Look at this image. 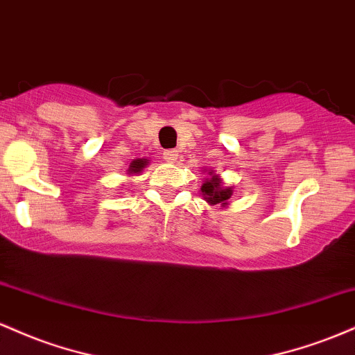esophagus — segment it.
<instances>
[{
    "label": "esophagus",
    "instance_id": "obj_1",
    "mask_svg": "<svg viewBox=\"0 0 355 355\" xmlns=\"http://www.w3.org/2000/svg\"><path fill=\"white\" fill-rule=\"evenodd\" d=\"M162 157H164V161H167V162H176L179 159V150L167 149L162 153Z\"/></svg>",
    "mask_w": 355,
    "mask_h": 355
}]
</instances>
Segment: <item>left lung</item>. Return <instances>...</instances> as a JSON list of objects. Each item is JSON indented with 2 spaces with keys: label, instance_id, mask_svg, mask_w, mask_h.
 <instances>
[{
  "label": "left lung",
  "instance_id": "1",
  "mask_svg": "<svg viewBox=\"0 0 355 355\" xmlns=\"http://www.w3.org/2000/svg\"><path fill=\"white\" fill-rule=\"evenodd\" d=\"M201 193L205 201H208L211 206H223L225 208L228 205V199L233 194V189L231 188H223L221 178L216 176V174L211 171L209 178L202 182Z\"/></svg>",
  "mask_w": 355,
  "mask_h": 355
}]
</instances>
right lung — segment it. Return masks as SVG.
Returning a JSON list of instances; mask_svg holds the SVG:
<instances>
[{
    "mask_svg": "<svg viewBox=\"0 0 355 355\" xmlns=\"http://www.w3.org/2000/svg\"><path fill=\"white\" fill-rule=\"evenodd\" d=\"M147 164H149V161H147V159H134V161L129 164L127 174H130V176H134V174H139Z\"/></svg>",
    "mask_w": 355,
    "mask_h": 355,
    "instance_id": "right-lung-1",
    "label": "right lung"
}]
</instances>
